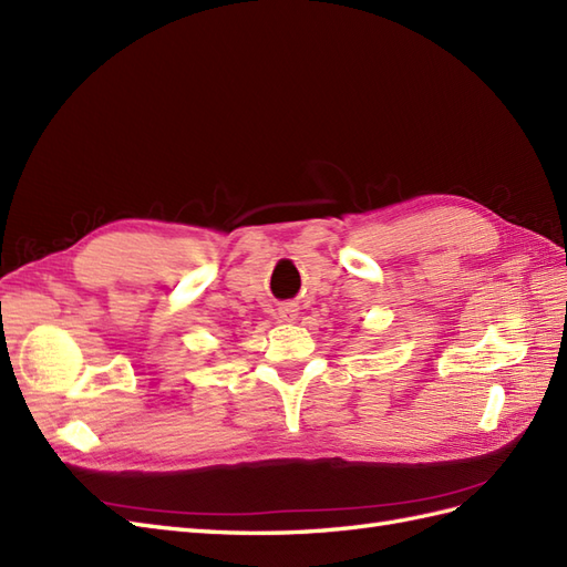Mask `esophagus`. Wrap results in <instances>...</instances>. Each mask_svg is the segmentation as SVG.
Segmentation results:
<instances>
[{
	"label": "esophagus",
	"instance_id": "esophagus-1",
	"mask_svg": "<svg viewBox=\"0 0 567 567\" xmlns=\"http://www.w3.org/2000/svg\"><path fill=\"white\" fill-rule=\"evenodd\" d=\"M281 317H284V320H291V317H296V308L293 306L281 308Z\"/></svg>",
	"mask_w": 567,
	"mask_h": 567
}]
</instances>
